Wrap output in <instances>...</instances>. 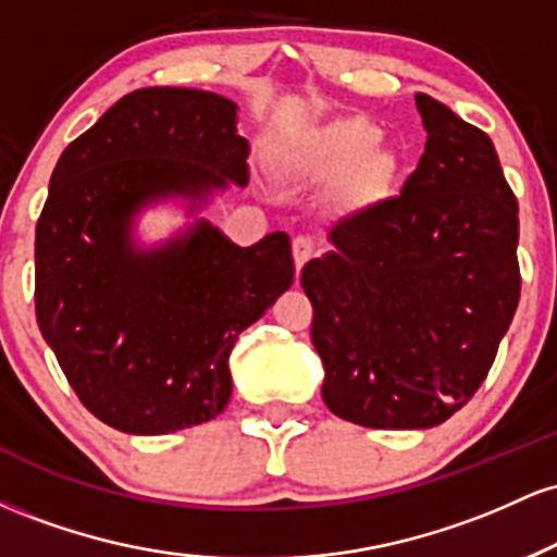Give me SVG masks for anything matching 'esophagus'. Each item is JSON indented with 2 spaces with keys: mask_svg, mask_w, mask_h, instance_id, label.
Here are the masks:
<instances>
[{
  "mask_svg": "<svg viewBox=\"0 0 557 557\" xmlns=\"http://www.w3.org/2000/svg\"><path fill=\"white\" fill-rule=\"evenodd\" d=\"M314 251H317V243L311 240L309 235H298V238H293V259H296L298 270L314 257Z\"/></svg>",
  "mask_w": 557,
  "mask_h": 557,
  "instance_id": "1",
  "label": "esophagus"
}]
</instances>
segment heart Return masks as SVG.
I'll return each mask as SVG.
<instances>
[{
	"instance_id": "b5f03b06",
	"label": "heart",
	"mask_w": 557,
	"mask_h": 557,
	"mask_svg": "<svg viewBox=\"0 0 557 557\" xmlns=\"http://www.w3.org/2000/svg\"><path fill=\"white\" fill-rule=\"evenodd\" d=\"M382 131L369 120H337L306 133L293 151V164L304 175L337 177L348 175L356 194H376L393 181L395 157L376 149Z\"/></svg>"
}]
</instances>
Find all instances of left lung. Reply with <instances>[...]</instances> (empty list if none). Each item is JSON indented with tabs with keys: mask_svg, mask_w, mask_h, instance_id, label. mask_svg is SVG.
Instances as JSON below:
<instances>
[{
	"mask_svg": "<svg viewBox=\"0 0 557 557\" xmlns=\"http://www.w3.org/2000/svg\"><path fill=\"white\" fill-rule=\"evenodd\" d=\"M426 146L400 196L330 227L300 285L335 417L430 430L487 376L521 293L519 201L487 133L417 94Z\"/></svg>",
	"mask_w": 557,
	"mask_h": 557,
	"instance_id": "left-lung-1",
	"label": "left lung"
}]
</instances>
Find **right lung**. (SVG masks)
I'll return each instance as SVG.
<instances>
[{"mask_svg": "<svg viewBox=\"0 0 557 557\" xmlns=\"http://www.w3.org/2000/svg\"><path fill=\"white\" fill-rule=\"evenodd\" d=\"M238 104L198 88H138L62 151L36 225V322L70 387L104 424L168 434L225 411L230 350L293 285L287 233L240 248L196 220L154 248L136 214H194L248 183Z\"/></svg>", "mask_w": 557, "mask_h": 557, "instance_id": "obj_1", "label": "right lung"}]
</instances>
